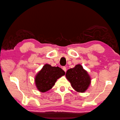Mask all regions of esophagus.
<instances>
[{"label":"esophagus","mask_w":120,"mask_h":120,"mask_svg":"<svg viewBox=\"0 0 120 120\" xmlns=\"http://www.w3.org/2000/svg\"><path fill=\"white\" fill-rule=\"evenodd\" d=\"M62 69L64 70V71L65 72H66V71H67V68H66V67H64L62 68Z\"/></svg>","instance_id":"obj_1"}]
</instances>
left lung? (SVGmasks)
<instances>
[{
  "mask_svg": "<svg viewBox=\"0 0 120 120\" xmlns=\"http://www.w3.org/2000/svg\"><path fill=\"white\" fill-rule=\"evenodd\" d=\"M66 77L70 82L72 87L78 92H84L90 84V76L80 64L68 70Z\"/></svg>",
  "mask_w": 120,
  "mask_h": 120,
  "instance_id": "1",
  "label": "left lung"
}]
</instances>
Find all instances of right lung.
Instances as JSON below:
<instances>
[{
	"mask_svg": "<svg viewBox=\"0 0 120 120\" xmlns=\"http://www.w3.org/2000/svg\"><path fill=\"white\" fill-rule=\"evenodd\" d=\"M64 75L65 72L60 68L45 64L35 78L37 88L40 92H46L52 88L58 79Z\"/></svg>",
	"mask_w": 120,
	"mask_h": 120,
	"instance_id": "obj_1",
	"label": "right lung"
}]
</instances>
